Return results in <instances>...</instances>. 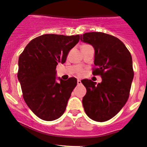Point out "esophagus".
<instances>
[{"mask_svg":"<svg viewBox=\"0 0 147 147\" xmlns=\"http://www.w3.org/2000/svg\"><path fill=\"white\" fill-rule=\"evenodd\" d=\"M82 82H81V80H78V85H80V84H81Z\"/></svg>","mask_w":147,"mask_h":147,"instance_id":"esophagus-1","label":"esophagus"}]
</instances>
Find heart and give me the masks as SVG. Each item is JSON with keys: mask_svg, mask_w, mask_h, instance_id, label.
Returning <instances> with one entry per match:
<instances>
[{"mask_svg": "<svg viewBox=\"0 0 147 147\" xmlns=\"http://www.w3.org/2000/svg\"><path fill=\"white\" fill-rule=\"evenodd\" d=\"M78 73L80 74V75H81V74L82 73V70H80V71H79V72H78Z\"/></svg>", "mask_w": 147, "mask_h": 147, "instance_id": "heart-1", "label": "heart"}]
</instances>
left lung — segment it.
I'll return each instance as SVG.
<instances>
[{"label":"left lung","instance_id":"obj_1","mask_svg":"<svg viewBox=\"0 0 147 147\" xmlns=\"http://www.w3.org/2000/svg\"><path fill=\"white\" fill-rule=\"evenodd\" d=\"M80 40L93 46V75H100L101 83L82 80L86 89L82 98L84 111L89 118L104 122L113 118L129 98L134 78L132 59L125 45L116 37L102 33L88 32Z\"/></svg>","mask_w":147,"mask_h":147}]
</instances>
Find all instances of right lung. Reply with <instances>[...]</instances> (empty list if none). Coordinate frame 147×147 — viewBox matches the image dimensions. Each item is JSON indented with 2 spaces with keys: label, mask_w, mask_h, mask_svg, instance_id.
I'll return each mask as SVG.
<instances>
[{
  "label": "right lung",
  "mask_w": 147,
  "mask_h": 147,
  "mask_svg": "<svg viewBox=\"0 0 147 147\" xmlns=\"http://www.w3.org/2000/svg\"><path fill=\"white\" fill-rule=\"evenodd\" d=\"M80 38L79 34L41 35L32 39L20 55L18 78L23 98L30 110L42 120H55L65 111L78 80L57 78L56 66L66 61Z\"/></svg>",
  "instance_id": "right-lung-1"
}]
</instances>
